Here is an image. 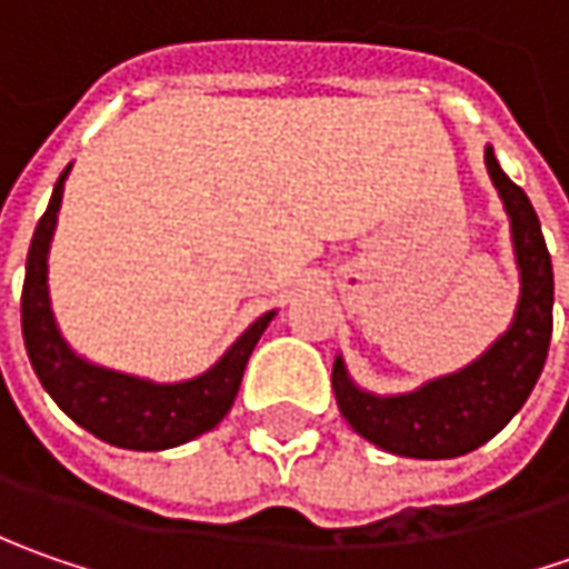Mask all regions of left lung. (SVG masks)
I'll use <instances>...</instances> for the list:
<instances>
[{
  "label": "left lung",
  "instance_id": "8db88e82",
  "mask_svg": "<svg viewBox=\"0 0 569 569\" xmlns=\"http://www.w3.org/2000/svg\"><path fill=\"white\" fill-rule=\"evenodd\" d=\"M491 183L510 218L519 303L507 332L462 370L427 380L411 392L377 396L351 380L336 358L332 389L345 421L370 440L405 459H456L466 456L510 425L536 389L551 345L555 272L529 196L500 170L493 148H485Z\"/></svg>",
  "mask_w": 569,
  "mask_h": 569
}]
</instances>
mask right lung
<instances>
[{"mask_svg":"<svg viewBox=\"0 0 569 569\" xmlns=\"http://www.w3.org/2000/svg\"><path fill=\"white\" fill-rule=\"evenodd\" d=\"M72 164L56 180L50 206L37 221L28 266H24V291H21V332L37 380L78 427L94 433L98 440L120 449L158 452L189 443L224 421L252 348L274 310L262 313L240 339L230 345L206 373L180 382H154L110 370L81 358L69 341L62 339L50 307L47 284V259L56 233V218L62 206V189Z\"/></svg>","mask_w":569,"mask_h":569,"instance_id":"1","label":"right lung"}]
</instances>
